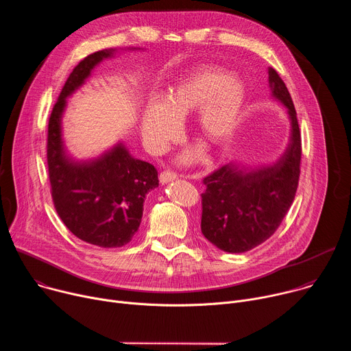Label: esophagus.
Returning <instances> with one entry per match:
<instances>
[{"mask_svg": "<svg viewBox=\"0 0 351 351\" xmlns=\"http://www.w3.org/2000/svg\"><path fill=\"white\" fill-rule=\"evenodd\" d=\"M175 179H178V173L176 172H173V171H162L161 173H160V182L161 183H168V182H171V180H175Z\"/></svg>", "mask_w": 351, "mask_h": 351, "instance_id": "esophagus-1", "label": "esophagus"}]
</instances>
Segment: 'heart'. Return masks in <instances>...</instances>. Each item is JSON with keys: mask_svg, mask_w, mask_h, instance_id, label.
<instances>
[{"mask_svg": "<svg viewBox=\"0 0 351 351\" xmlns=\"http://www.w3.org/2000/svg\"><path fill=\"white\" fill-rule=\"evenodd\" d=\"M245 101L241 82L222 68L203 66L178 83L164 99L148 103L141 129L145 140L164 149L180 133V122L198 110V132L204 141L218 144L228 140L237 128Z\"/></svg>", "mask_w": 351, "mask_h": 351, "instance_id": "b5f03b06", "label": "heart"}]
</instances>
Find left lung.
Returning <instances> with one entry per match:
<instances>
[{
  "label": "left lung",
  "mask_w": 351,
  "mask_h": 351,
  "mask_svg": "<svg viewBox=\"0 0 351 351\" xmlns=\"http://www.w3.org/2000/svg\"><path fill=\"white\" fill-rule=\"evenodd\" d=\"M272 95L290 118V140L283 156L269 167L244 169L226 164L203 179L202 232L228 253L248 252L269 239L287 214L300 179L302 134L291 95L274 68L268 69Z\"/></svg>",
  "instance_id": "obj_1"
}]
</instances>
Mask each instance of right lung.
<instances>
[{
  "instance_id": "obj_1",
  "label": "right lung",
  "mask_w": 351,
  "mask_h": 351,
  "mask_svg": "<svg viewBox=\"0 0 351 351\" xmlns=\"http://www.w3.org/2000/svg\"><path fill=\"white\" fill-rule=\"evenodd\" d=\"M111 54L112 49H101L75 66L49 115L47 133L54 207L76 237L104 248L122 247L132 240L141 222L145 194L158 186L154 165L133 158L122 143L91 161H75L64 148L61 119L66 97Z\"/></svg>"
}]
</instances>
